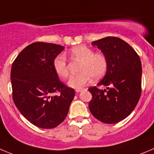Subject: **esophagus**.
<instances>
[{"instance_id":"1","label":"esophagus","mask_w":154,"mask_h":154,"mask_svg":"<svg viewBox=\"0 0 154 154\" xmlns=\"http://www.w3.org/2000/svg\"><path fill=\"white\" fill-rule=\"evenodd\" d=\"M84 90H87V89H77L75 91L77 92V93H80V92L84 91Z\"/></svg>"}]
</instances>
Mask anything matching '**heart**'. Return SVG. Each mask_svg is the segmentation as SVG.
Listing matches in <instances>:
<instances>
[{
  "mask_svg": "<svg viewBox=\"0 0 154 154\" xmlns=\"http://www.w3.org/2000/svg\"><path fill=\"white\" fill-rule=\"evenodd\" d=\"M70 54L81 61L80 73L71 76L68 80L69 87L81 89L90 83L92 78L99 79L106 72L108 61L106 56L101 53H94L91 48L84 45L75 46L70 51ZM53 67L56 74L61 78L68 76L67 61L64 55H57L53 61Z\"/></svg>",
  "mask_w": 154,
  "mask_h": 154,
  "instance_id": "obj_1",
  "label": "heart"
}]
</instances>
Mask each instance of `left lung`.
I'll return each instance as SVG.
<instances>
[{
	"label": "left lung",
	"mask_w": 154,
	"mask_h": 154,
	"mask_svg": "<svg viewBox=\"0 0 154 154\" xmlns=\"http://www.w3.org/2000/svg\"><path fill=\"white\" fill-rule=\"evenodd\" d=\"M107 58L108 67L97 85L89 88L93 99L89 109L93 116L106 124L125 119L137 106L141 93L142 67L138 54L130 45L118 37H106L92 42Z\"/></svg>",
	"instance_id": "obj_1"
}]
</instances>
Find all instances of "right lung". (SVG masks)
Returning a JSON list of instances; mask_svg holds the SVG:
<instances>
[{
  "label": "right lung",
  "instance_id": "obj_1",
  "mask_svg": "<svg viewBox=\"0 0 154 154\" xmlns=\"http://www.w3.org/2000/svg\"><path fill=\"white\" fill-rule=\"evenodd\" d=\"M64 46L47 42L29 45L11 67L13 99L21 114L36 127L50 129L65 119L75 96L60 81L53 61ZM54 92L59 95L52 96Z\"/></svg>",
  "mask_w": 154,
  "mask_h": 154
}]
</instances>
